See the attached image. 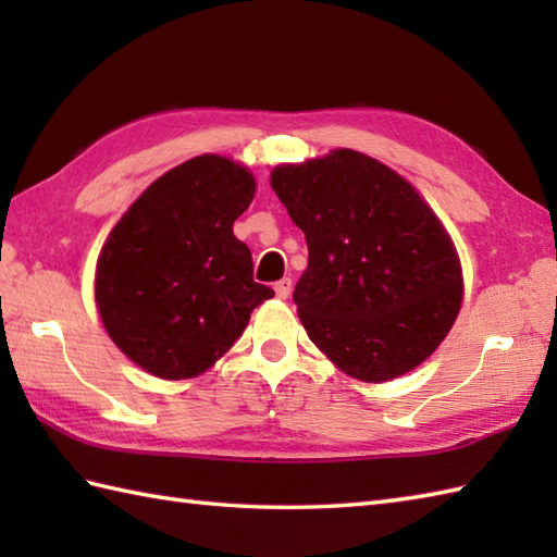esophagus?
Returning <instances> with one entry per match:
<instances>
[{"instance_id":"esophagus-1","label":"esophagus","mask_w":557,"mask_h":557,"mask_svg":"<svg viewBox=\"0 0 557 557\" xmlns=\"http://www.w3.org/2000/svg\"><path fill=\"white\" fill-rule=\"evenodd\" d=\"M275 294L280 299H287L292 294V280L289 277H282L280 282H275Z\"/></svg>"}]
</instances>
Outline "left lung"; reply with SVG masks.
Returning a JSON list of instances; mask_svg holds the SVG:
<instances>
[{"label":"left lung","instance_id":"1","mask_svg":"<svg viewBox=\"0 0 557 557\" xmlns=\"http://www.w3.org/2000/svg\"><path fill=\"white\" fill-rule=\"evenodd\" d=\"M270 186L309 246L294 304L313 345L366 383L429 359L457 318L461 270L411 184L342 148L277 168Z\"/></svg>","mask_w":557,"mask_h":557}]
</instances>
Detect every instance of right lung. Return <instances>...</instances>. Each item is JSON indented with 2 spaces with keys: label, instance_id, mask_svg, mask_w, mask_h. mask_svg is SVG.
Returning <instances> with one entry per match:
<instances>
[{
  "label": "right lung",
  "instance_id": "1",
  "mask_svg": "<svg viewBox=\"0 0 557 557\" xmlns=\"http://www.w3.org/2000/svg\"><path fill=\"white\" fill-rule=\"evenodd\" d=\"M253 191L239 164L200 156L152 182L116 222L98 258L96 301L140 369L168 381L203 373L275 297L232 232Z\"/></svg>",
  "mask_w": 557,
  "mask_h": 557
}]
</instances>
